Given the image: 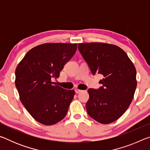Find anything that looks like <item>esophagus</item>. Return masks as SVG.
Wrapping results in <instances>:
<instances>
[{
  "label": "esophagus",
  "instance_id": "34e87169",
  "mask_svg": "<svg viewBox=\"0 0 150 150\" xmlns=\"http://www.w3.org/2000/svg\"><path fill=\"white\" fill-rule=\"evenodd\" d=\"M82 90H81V89H79V88H77V89H75V93H81L82 92Z\"/></svg>",
  "mask_w": 150,
  "mask_h": 150
}]
</instances>
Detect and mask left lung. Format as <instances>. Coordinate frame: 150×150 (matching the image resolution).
<instances>
[{
  "label": "left lung",
  "mask_w": 150,
  "mask_h": 150,
  "mask_svg": "<svg viewBox=\"0 0 150 150\" xmlns=\"http://www.w3.org/2000/svg\"><path fill=\"white\" fill-rule=\"evenodd\" d=\"M78 49L93 75L103 79L98 89L88 90L87 111L98 122L107 124L122 116L130 106L137 81L135 66L128 55L116 45L101 42L81 43Z\"/></svg>",
  "instance_id": "left-lung-1"
}]
</instances>
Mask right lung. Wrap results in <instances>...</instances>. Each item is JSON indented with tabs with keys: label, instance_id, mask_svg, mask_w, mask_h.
<instances>
[{
	"label": "right lung",
	"instance_id": "obj_1",
	"mask_svg": "<svg viewBox=\"0 0 150 150\" xmlns=\"http://www.w3.org/2000/svg\"><path fill=\"white\" fill-rule=\"evenodd\" d=\"M77 44L46 43L30 50L17 65L15 85L22 105L35 120L50 126L65 118L75 95L54 84Z\"/></svg>",
	"mask_w": 150,
	"mask_h": 150
}]
</instances>
